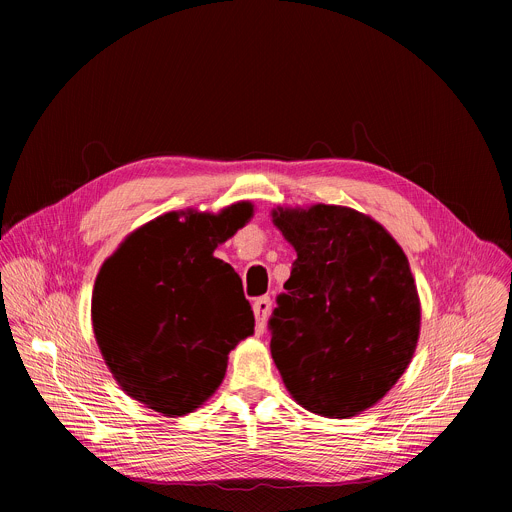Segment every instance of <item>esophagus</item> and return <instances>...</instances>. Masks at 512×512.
<instances>
[{
    "label": "esophagus",
    "mask_w": 512,
    "mask_h": 512,
    "mask_svg": "<svg viewBox=\"0 0 512 512\" xmlns=\"http://www.w3.org/2000/svg\"><path fill=\"white\" fill-rule=\"evenodd\" d=\"M253 312H255V320H257V332L261 334L265 330V322H267V316L271 312V298L269 296L257 298L253 302Z\"/></svg>",
    "instance_id": "obj_1"
}]
</instances>
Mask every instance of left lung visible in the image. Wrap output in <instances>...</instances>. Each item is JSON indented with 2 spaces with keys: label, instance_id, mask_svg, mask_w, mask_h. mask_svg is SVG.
<instances>
[{
  "label": "left lung",
  "instance_id": "8db88e82",
  "mask_svg": "<svg viewBox=\"0 0 512 512\" xmlns=\"http://www.w3.org/2000/svg\"><path fill=\"white\" fill-rule=\"evenodd\" d=\"M298 259L269 318L271 356L302 407L352 417L399 381L417 346L409 261L371 216L346 206L273 210Z\"/></svg>",
  "mask_w": 512,
  "mask_h": 512
}]
</instances>
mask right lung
Returning <instances> with one entry per match:
<instances>
[{"mask_svg":"<svg viewBox=\"0 0 512 512\" xmlns=\"http://www.w3.org/2000/svg\"><path fill=\"white\" fill-rule=\"evenodd\" d=\"M178 212L131 233L105 261L93 291V330L121 389L166 415L202 405L227 373L229 352L255 316L235 269L212 257L251 218Z\"/></svg>","mask_w":512,"mask_h":512,"instance_id":"right-lung-1","label":"right lung"}]
</instances>
